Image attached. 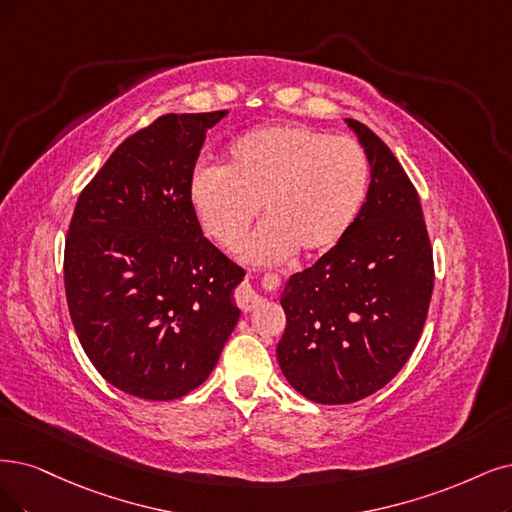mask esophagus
<instances>
[{"label":"esophagus","instance_id":"esophagus-1","mask_svg":"<svg viewBox=\"0 0 512 512\" xmlns=\"http://www.w3.org/2000/svg\"><path fill=\"white\" fill-rule=\"evenodd\" d=\"M263 285H266L268 291H274L278 285H280V278L278 276H268L266 280H263ZM263 301V297L251 287V285H244L240 291H238V306L244 310V312H251L255 310L259 304Z\"/></svg>","mask_w":512,"mask_h":512}]
</instances>
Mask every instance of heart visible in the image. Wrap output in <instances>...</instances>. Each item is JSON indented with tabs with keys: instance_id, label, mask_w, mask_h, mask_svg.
<instances>
[{
	"instance_id": "b5f03b06",
	"label": "heart",
	"mask_w": 512,
	"mask_h": 512,
	"mask_svg": "<svg viewBox=\"0 0 512 512\" xmlns=\"http://www.w3.org/2000/svg\"><path fill=\"white\" fill-rule=\"evenodd\" d=\"M367 185L369 164L356 141L274 124L238 137L225 166H198L187 196L204 232L223 249L244 238L261 206L266 223L240 253L255 266H272L295 251L316 259L337 249L361 213Z\"/></svg>"
}]
</instances>
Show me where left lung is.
<instances>
[{"instance_id":"left-lung-1","label":"left lung","mask_w":512,"mask_h":512,"mask_svg":"<svg viewBox=\"0 0 512 512\" xmlns=\"http://www.w3.org/2000/svg\"><path fill=\"white\" fill-rule=\"evenodd\" d=\"M371 185L342 244L293 274L280 295L278 365L306 399L346 405L384 388L422 335L434 285L418 192L388 145L356 120Z\"/></svg>"}]
</instances>
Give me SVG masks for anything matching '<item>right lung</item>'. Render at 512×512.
I'll use <instances>...</instances> for the list:
<instances>
[{
    "label": "right lung",
    "mask_w": 512,
    "mask_h": 512,
    "mask_svg": "<svg viewBox=\"0 0 512 512\" xmlns=\"http://www.w3.org/2000/svg\"><path fill=\"white\" fill-rule=\"evenodd\" d=\"M227 111L166 113L128 137L86 185L65 242V293L105 380L173 401L215 369L240 310L244 270L204 238L187 185Z\"/></svg>",
    "instance_id": "obj_1"
}]
</instances>
